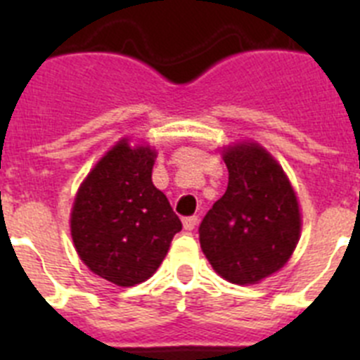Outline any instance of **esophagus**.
Instances as JSON below:
<instances>
[{
	"label": "esophagus",
	"instance_id": "obj_1",
	"mask_svg": "<svg viewBox=\"0 0 360 360\" xmlns=\"http://www.w3.org/2000/svg\"><path fill=\"white\" fill-rule=\"evenodd\" d=\"M182 221H184V229H186V231H193V229L196 227V224H198V216H186Z\"/></svg>",
	"mask_w": 360,
	"mask_h": 360
}]
</instances>
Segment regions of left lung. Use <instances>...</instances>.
Masks as SVG:
<instances>
[{
    "label": "left lung",
    "mask_w": 360,
    "mask_h": 360,
    "mask_svg": "<svg viewBox=\"0 0 360 360\" xmlns=\"http://www.w3.org/2000/svg\"><path fill=\"white\" fill-rule=\"evenodd\" d=\"M224 160L227 191L202 219L200 245L221 278L249 285L274 274L294 252L301 231L297 198L262 146L238 144Z\"/></svg>",
    "instance_id": "obj_1"
}]
</instances>
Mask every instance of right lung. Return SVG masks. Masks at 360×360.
Here are the masks:
<instances>
[{
  "mask_svg": "<svg viewBox=\"0 0 360 360\" xmlns=\"http://www.w3.org/2000/svg\"><path fill=\"white\" fill-rule=\"evenodd\" d=\"M155 151L126 141L108 151L77 193L72 238L91 272L133 287L155 274L182 231L169 200L153 186Z\"/></svg>",
  "mask_w": 360,
  "mask_h": 360,
  "instance_id": "obj_1",
  "label": "right lung"
}]
</instances>
